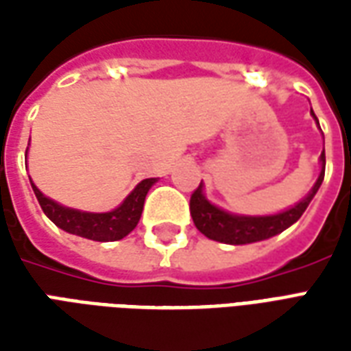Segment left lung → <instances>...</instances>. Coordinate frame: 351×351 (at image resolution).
I'll list each match as a JSON object with an SVG mask.
<instances>
[{"label":"left lung","mask_w":351,"mask_h":351,"mask_svg":"<svg viewBox=\"0 0 351 351\" xmlns=\"http://www.w3.org/2000/svg\"><path fill=\"white\" fill-rule=\"evenodd\" d=\"M312 116L316 118L314 112ZM322 163H324V169L308 195L302 199L301 203H297L293 208H289L286 213L274 214V216H235V214L223 213L218 206L210 205L206 201L201 191L203 186L199 184V188L190 197V214L193 218V223L205 237L226 244H250L278 235L301 218L312 197L319 190L325 176V150L322 152Z\"/></svg>","instance_id":"obj_1"}]
</instances>
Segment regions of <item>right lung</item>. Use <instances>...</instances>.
<instances>
[{"label": "right lung", "mask_w": 351, "mask_h": 351, "mask_svg": "<svg viewBox=\"0 0 351 351\" xmlns=\"http://www.w3.org/2000/svg\"><path fill=\"white\" fill-rule=\"evenodd\" d=\"M154 182H156V178H145L143 182L137 184V188L131 191L118 208H114L112 213L101 214L80 213L75 208L58 205L52 199L45 197L34 182H32V188H34L35 197L39 201L43 213L47 214L58 228L71 233V235L90 239V241L112 243V241H120L125 235H130L135 229L138 218L143 214L146 193L152 188Z\"/></svg>", "instance_id": "right-lung-1"}]
</instances>
